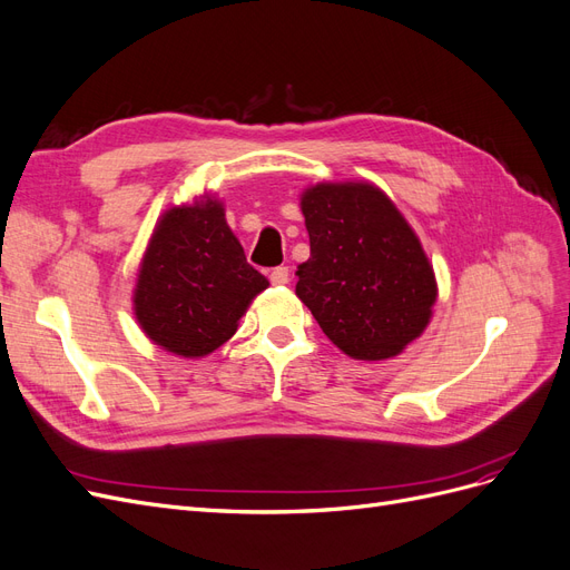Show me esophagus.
Instances as JSON below:
<instances>
[{
    "label": "esophagus",
    "instance_id": "esophagus-1",
    "mask_svg": "<svg viewBox=\"0 0 570 570\" xmlns=\"http://www.w3.org/2000/svg\"><path fill=\"white\" fill-rule=\"evenodd\" d=\"M268 278H271L273 285H287L289 283V271H287V266H275Z\"/></svg>",
    "mask_w": 570,
    "mask_h": 570
}]
</instances>
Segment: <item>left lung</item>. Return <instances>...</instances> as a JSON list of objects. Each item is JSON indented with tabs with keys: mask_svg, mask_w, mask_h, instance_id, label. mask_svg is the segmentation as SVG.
<instances>
[{
	"mask_svg": "<svg viewBox=\"0 0 570 570\" xmlns=\"http://www.w3.org/2000/svg\"><path fill=\"white\" fill-rule=\"evenodd\" d=\"M312 256L297 295L333 344L381 361L416 340L433 314V266L396 206L368 183H323L302 195Z\"/></svg>",
	"mask_w": 570,
	"mask_h": 570,
	"instance_id": "left-lung-1",
	"label": "left lung"
}]
</instances>
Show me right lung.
Instances as JSON below:
<instances>
[{"label":"right lung","instance_id":"obj_1","mask_svg":"<svg viewBox=\"0 0 570 570\" xmlns=\"http://www.w3.org/2000/svg\"><path fill=\"white\" fill-rule=\"evenodd\" d=\"M266 287L216 199L174 206L142 258L135 316L159 347L206 356L235 335L245 308Z\"/></svg>","mask_w":570,"mask_h":570}]
</instances>
